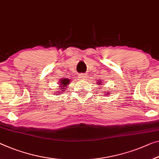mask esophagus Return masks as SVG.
Wrapping results in <instances>:
<instances>
[{
	"mask_svg": "<svg viewBox=\"0 0 159 159\" xmlns=\"http://www.w3.org/2000/svg\"><path fill=\"white\" fill-rule=\"evenodd\" d=\"M80 79H85V78H87V75L81 73V74H80Z\"/></svg>",
	"mask_w": 159,
	"mask_h": 159,
	"instance_id": "1",
	"label": "esophagus"
}]
</instances>
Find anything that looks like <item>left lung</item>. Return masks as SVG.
<instances>
[{
	"mask_svg": "<svg viewBox=\"0 0 159 159\" xmlns=\"http://www.w3.org/2000/svg\"><path fill=\"white\" fill-rule=\"evenodd\" d=\"M98 84H99V83H98Z\"/></svg>",
	"mask_w": 159,
	"mask_h": 159,
	"instance_id": "8db88e82",
	"label": "left lung"
}]
</instances>
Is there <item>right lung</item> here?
Masks as SVG:
<instances>
[{"mask_svg":"<svg viewBox=\"0 0 159 159\" xmlns=\"http://www.w3.org/2000/svg\"><path fill=\"white\" fill-rule=\"evenodd\" d=\"M60 86L62 87V89L60 90V92H62L63 91V89H64V88H65L67 86V84H69V82H70V80H68V79H63V80H60ZM65 91V90H64Z\"/></svg>","mask_w":159,"mask_h":159,"instance_id":"obj_1","label":"right lung"}]
</instances>
